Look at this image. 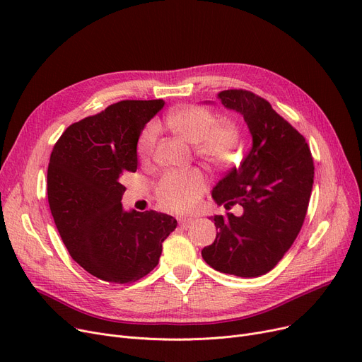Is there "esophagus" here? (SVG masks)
Wrapping results in <instances>:
<instances>
[{
    "mask_svg": "<svg viewBox=\"0 0 362 362\" xmlns=\"http://www.w3.org/2000/svg\"><path fill=\"white\" fill-rule=\"evenodd\" d=\"M192 221H194L192 218H179V224L183 227V229H187V227L192 224Z\"/></svg>",
    "mask_w": 362,
    "mask_h": 362,
    "instance_id": "1",
    "label": "esophagus"
}]
</instances>
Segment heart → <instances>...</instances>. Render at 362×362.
I'll return each instance as SVG.
<instances>
[{"instance_id": "1", "label": "heart", "mask_w": 362, "mask_h": 362, "mask_svg": "<svg viewBox=\"0 0 362 362\" xmlns=\"http://www.w3.org/2000/svg\"><path fill=\"white\" fill-rule=\"evenodd\" d=\"M167 127L187 144L205 164L224 168L240 156L242 129L235 120L217 122L216 114L201 105H183L165 117ZM158 130L148 124L139 136V157L146 161L154 154ZM206 180L199 170L170 171L157 183V199L168 211L185 213L197 204L204 194Z\"/></svg>"}]
</instances>
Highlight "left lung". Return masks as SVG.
Here are the masks:
<instances>
[{
    "label": "left lung",
    "instance_id": "left-lung-1",
    "mask_svg": "<svg viewBox=\"0 0 362 362\" xmlns=\"http://www.w3.org/2000/svg\"><path fill=\"white\" fill-rule=\"evenodd\" d=\"M221 104L242 114L252 136V148L213 189L217 205L242 214L214 216L217 236L202 258L220 273L258 277L273 270L295 242L314 183L311 151L300 133L258 95L229 89Z\"/></svg>",
    "mask_w": 362,
    "mask_h": 362
}]
</instances>
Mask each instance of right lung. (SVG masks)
I'll use <instances>...</instances> for the list:
<instances>
[{"label":"right lung","mask_w":362,"mask_h":362,"mask_svg":"<svg viewBox=\"0 0 362 362\" xmlns=\"http://www.w3.org/2000/svg\"><path fill=\"white\" fill-rule=\"evenodd\" d=\"M163 100H126L73 123L54 145L48 202L71 258L92 276L132 283L154 270L177 221L157 211H124L122 176L138 168V141Z\"/></svg>","instance_id":"add662e5"}]
</instances>
